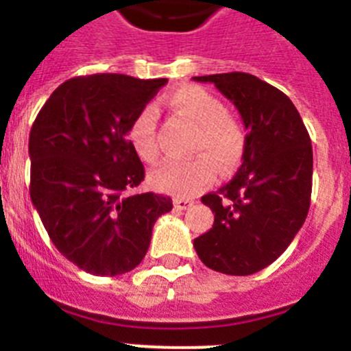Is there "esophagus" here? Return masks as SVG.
<instances>
[{
	"mask_svg": "<svg viewBox=\"0 0 351 351\" xmlns=\"http://www.w3.org/2000/svg\"><path fill=\"white\" fill-rule=\"evenodd\" d=\"M173 206H176V209L184 210V209H188V207L193 206V202H191V200H188V198H176V200H173Z\"/></svg>",
	"mask_w": 351,
	"mask_h": 351,
	"instance_id": "34e87169",
	"label": "esophagus"
}]
</instances>
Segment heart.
Returning <instances> with one entry per match:
<instances>
[{
  "label": "heart",
  "instance_id": "obj_1",
  "mask_svg": "<svg viewBox=\"0 0 351 351\" xmlns=\"http://www.w3.org/2000/svg\"><path fill=\"white\" fill-rule=\"evenodd\" d=\"M169 104L178 116L197 126L193 153L190 161H167L151 173V182L158 190L181 197H191L206 190L216 179L219 165L223 173L232 172L244 154V133L241 126L225 114L219 98L198 86H182L169 96ZM133 151L145 163H154L160 156L156 142V112L145 107L128 128Z\"/></svg>",
  "mask_w": 351,
  "mask_h": 351
}]
</instances>
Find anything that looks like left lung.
Listing matches in <instances>:
<instances>
[{
  "mask_svg": "<svg viewBox=\"0 0 351 351\" xmlns=\"http://www.w3.org/2000/svg\"><path fill=\"white\" fill-rule=\"evenodd\" d=\"M193 79L213 82L237 107L247 130L235 178L202 197L214 213V225L193 246L213 271L255 274L290 246L306 221L311 138L290 98L258 77L230 71Z\"/></svg>",
  "mask_w": 351,
  "mask_h": 351,
  "instance_id": "left-lung-1",
  "label": "left lung"
}]
</instances>
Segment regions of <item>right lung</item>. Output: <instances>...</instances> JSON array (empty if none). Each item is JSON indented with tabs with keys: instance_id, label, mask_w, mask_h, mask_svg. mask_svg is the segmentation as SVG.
<instances>
[{
	"instance_id": "obj_1",
	"label": "right lung",
	"mask_w": 351,
	"mask_h": 351,
	"mask_svg": "<svg viewBox=\"0 0 351 351\" xmlns=\"http://www.w3.org/2000/svg\"><path fill=\"white\" fill-rule=\"evenodd\" d=\"M167 82L123 73L73 77L31 126V202L58 251L89 274L137 267L156 219L172 210L170 197L133 191L145 170L128 141L132 121Z\"/></svg>"
}]
</instances>
